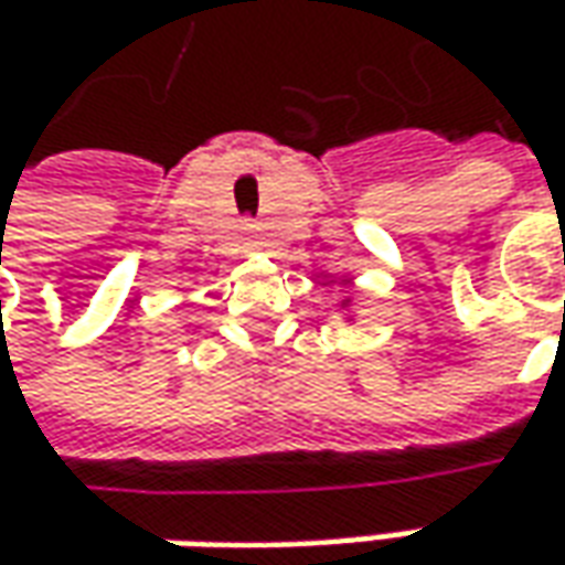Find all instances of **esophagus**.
Returning a JSON list of instances; mask_svg holds the SVG:
<instances>
[{
    "label": "esophagus",
    "instance_id": "esophagus-1",
    "mask_svg": "<svg viewBox=\"0 0 565 565\" xmlns=\"http://www.w3.org/2000/svg\"><path fill=\"white\" fill-rule=\"evenodd\" d=\"M244 241H246V246H256V241H259L256 227H244Z\"/></svg>",
    "mask_w": 565,
    "mask_h": 565
}]
</instances>
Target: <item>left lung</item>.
<instances>
[{"mask_svg":"<svg viewBox=\"0 0 565 565\" xmlns=\"http://www.w3.org/2000/svg\"><path fill=\"white\" fill-rule=\"evenodd\" d=\"M347 302H350V297H347V300H343V302H341V306H347Z\"/></svg>","mask_w":565,"mask_h":565,"instance_id":"left-lung-1","label":"left lung"}]
</instances>
